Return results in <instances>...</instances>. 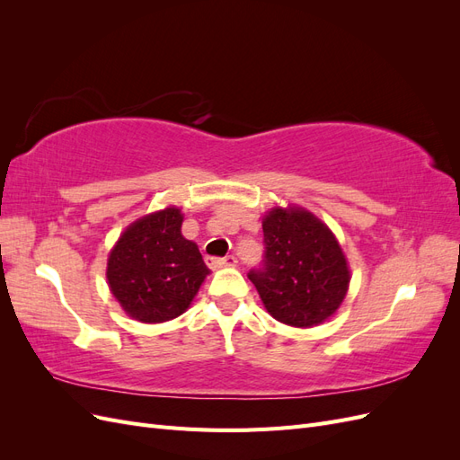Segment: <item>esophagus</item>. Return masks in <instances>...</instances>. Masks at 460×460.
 Masks as SVG:
<instances>
[{
	"label": "esophagus",
	"mask_w": 460,
	"mask_h": 460,
	"mask_svg": "<svg viewBox=\"0 0 460 460\" xmlns=\"http://www.w3.org/2000/svg\"><path fill=\"white\" fill-rule=\"evenodd\" d=\"M205 262L208 264V269H222V267H234L235 257H205Z\"/></svg>",
	"instance_id": "esophagus-1"
}]
</instances>
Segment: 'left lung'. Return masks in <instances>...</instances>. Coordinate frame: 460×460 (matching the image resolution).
Here are the masks:
<instances>
[{
	"label": "left lung",
	"instance_id": "obj_1",
	"mask_svg": "<svg viewBox=\"0 0 460 460\" xmlns=\"http://www.w3.org/2000/svg\"><path fill=\"white\" fill-rule=\"evenodd\" d=\"M262 234V267L247 276L264 307L288 326L323 324L338 311L351 280L336 235L303 207L270 208Z\"/></svg>",
	"mask_w": 460,
	"mask_h": 460
}]
</instances>
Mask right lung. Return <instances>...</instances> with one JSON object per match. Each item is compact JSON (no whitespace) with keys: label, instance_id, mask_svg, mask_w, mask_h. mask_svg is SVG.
<instances>
[{"label":"right lung","instance_id":"obj_1","mask_svg":"<svg viewBox=\"0 0 460 460\" xmlns=\"http://www.w3.org/2000/svg\"><path fill=\"white\" fill-rule=\"evenodd\" d=\"M176 207L146 215L122 232L107 261L111 294L128 316L155 324L182 314L211 272L186 240Z\"/></svg>","mask_w":460,"mask_h":460}]
</instances>
